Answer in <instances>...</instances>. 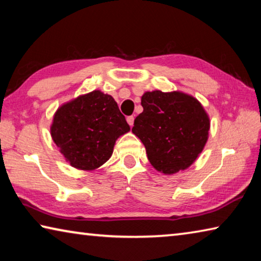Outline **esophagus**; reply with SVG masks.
<instances>
[{"mask_svg":"<svg viewBox=\"0 0 261 261\" xmlns=\"http://www.w3.org/2000/svg\"><path fill=\"white\" fill-rule=\"evenodd\" d=\"M126 122H127V124H129L130 126H132V125H134V122H135V117L134 116H127L126 117Z\"/></svg>","mask_w":261,"mask_h":261,"instance_id":"esophagus-1","label":"esophagus"}]
</instances>
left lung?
Returning <instances> with one entry per match:
<instances>
[{"mask_svg": "<svg viewBox=\"0 0 261 261\" xmlns=\"http://www.w3.org/2000/svg\"><path fill=\"white\" fill-rule=\"evenodd\" d=\"M141 106L132 132L144 144L151 165L165 175L188 169L208 139L211 122L201 103L183 92L156 90L145 92Z\"/></svg>", "mask_w": 261, "mask_h": 261, "instance_id": "8db88e82", "label": "left lung"}]
</instances>
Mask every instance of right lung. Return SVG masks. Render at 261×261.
Masks as SVG:
<instances>
[{"label": "right lung", "mask_w": 261, "mask_h": 261, "mask_svg": "<svg viewBox=\"0 0 261 261\" xmlns=\"http://www.w3.org/2000/svg\"><path fill=\"white\" fill-rule=\"evenodd\" d=\"M129 131L116 101L99 90L62 105L50 125L51 138L65 160L86 171L107 162L117 138Z\"/></svg>", "instance_id": "right-lung-1"}]
</instances>
